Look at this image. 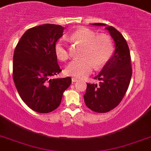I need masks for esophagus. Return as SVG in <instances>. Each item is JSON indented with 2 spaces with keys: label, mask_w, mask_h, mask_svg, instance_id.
<instances>
[{
  "label": "esophagus",
  "mask_w": 151,
  "mask_h": 151,
  "mask_svg": "<svg viewBox=\"0 0 151 151\" xmlns=\"http://www.w3.org/2000/svg\"><path fill=\"white\" fill-rule=\"evenodd\" d=\"M78 81V80L77 79V78H72V82H73V83H75V82H77Z\"/></svg>",
  "instance_id": "1"
}]
</instances>
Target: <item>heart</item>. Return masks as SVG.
<instances>
[{
    "label": "heart",
    "mask_w": 151,
    "mask_h": 151,
    "mask_svg": "<svg viewBox=\"0 0 151 151\" xmlns=\"http://www.w3.org/2000/svg\"><path fill=\"white\" fill-rule=\"evenodd\" d=\"M70 40L84 45L81 56L67 65L65 72L74 78H84L95 68H101L107 64L114 52L113 42L105 34L96 35L95 32L86 27L77 29L70 35ZM54 52L61 61L67 60L70 57L69 47L63 38L55 42Z\"/></svg>",
    "instance_id": "1"
}]
</instances>
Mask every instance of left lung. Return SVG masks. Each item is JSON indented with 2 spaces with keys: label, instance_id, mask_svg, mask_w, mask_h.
<instances>
[{
  "label": "left lung",
  "instance_id": "obj_1",
  "mask_svg": "<svg viewBox=\"0 0 151 151\" xmlns=\"http://www.w3.org/2000/svg\"><path fill=\"white\" fill-rule=\"evenodd\" d=\"M93 24L105 25L103 23ZM105 29L109 30L115 41V53L95 78L99 80L100 83H87L86 93L84 95L87 107L99 113H105L118 106L127 93L133 73L127 40L114 27L107 26Z\"/></svg>",
  "mask_w": 151,
  "mask_h": 151
}]
</instances>
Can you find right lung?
<instances>
[{
  "label": "right lung",
  "instance_id": "right-lung-1",
  "mask_svg": "<svg viewBox=\"0 0 151 151\" xmlns=\"http://www.w3.org/2000/svg\"><path fill=\"white\" fill-rule=\"evenodd\" d=\"M63 31L59 24L33 27L24 33L14 50L12 77L16 89L24 103L40 113L56 109L71 84L70 77L56 78L62 70L54 45Z\"/></svg>",
  "mask_w": 151,
  "mask_h": 151
}]
</instances>
